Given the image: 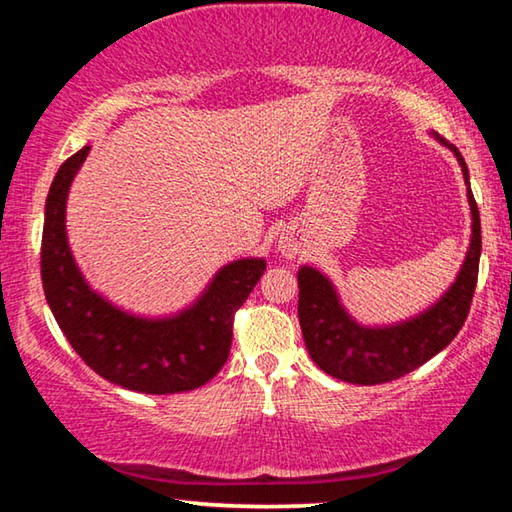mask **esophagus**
I'll return each mask as SVG.
<instances>
[{
    "label": "esophagus",
    "mask_w": 512,
    "mask_h": 512,
    "mask_svg": "<svg viewBox=\"0 0 512 512\" xmlns=\"http://www.w3.org/2000/svg\"><path fill=\"white\" fill-rule=\"evenodd\" d=\"M280 250H282V255L287 257V259H291V257H296L298 255V244L293 239H289V237H282V241H280Z\"/></svg>",
    "instance_id": "1"
}]
</instances>
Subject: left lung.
<instances>
[{"instance_id":"obj_1","label":"left lung","mask_w":512,"mask_h":512,"mask_svg":"<svg viewBox=\"0 0 512 512\" xmlns=\"http://www.w3.org/2000/svg\"><path fill=\"white\" fill-rule=\"evenodd\" d=\"M438 140L454 151L461 164L472 212L470 248L454 284L443 298L404 323L363 327L343 309L339 293L323 273L311 266H302L298 271V318L307 350L320 370L348 384H386L420 368L454 341L470 314L481 257L479 207L470 189V173L461 151L443 137Z\"/></svg>"}]
</instances>
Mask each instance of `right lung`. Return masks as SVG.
I'll return each instance as SVG.
<instances>
[{
	"label": "right lung",
	"mask_w": 512,
	"mask_h": 512,
	"mask_svg": "<svg viewBox=\"0 0 512 512\" xmlns=\"http://www.w3.org/2000/svg\"><path fill=\"white\" fill-rule=\"evenodd\" d=\"M90 153L67 158L49 187L42 228V289L58 327L88 366L121 388L149 395L194 391L228 361L235 311L244 305L264 259H237L214 275L192 307L169 318L126 314L90 289L67 244L69 185Z\"/></svg>",
	"instance_id": "add662e5"
}]
</instances>
